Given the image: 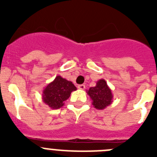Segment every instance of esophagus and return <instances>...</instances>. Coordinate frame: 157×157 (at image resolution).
Listing matches in <instances>:
<instances>
[{"label": "esophagus", "mask_w": 157, "mask_h": 157, "mask_svg": "<svg viewBox=\"0 0 157 157\" xmlns=\"http://www.w3.org/2000/svg\"><path fill=\"white\" fill-rule=\"evenodd\" d=\"M77 87H78V89H80V90H85V89H86V86H85V85H79Z\"/></svg>", "instance_id": "obj_1"}]
</instances>
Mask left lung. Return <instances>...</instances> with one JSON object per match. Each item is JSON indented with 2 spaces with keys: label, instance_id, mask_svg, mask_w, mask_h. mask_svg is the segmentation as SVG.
Instances as JSON below:
<instances>
[{
  "label": "left lung",
  "instance_id": "left-lung-1",
  "mask_svg": "<svg viewBox=\"0 0 157 157\" xmlns=\"http://www.w3.org/2000/svg\"><path fill=\"white\" fill-rule=\"evenodd\" d=\"M86 92L92 100V105L96 109H105L112 103L113 95L112 90L107 86L104 79L98 80L96 86L94 87H90Z\"/></svg>",
  "mask_w": 157,
  "mask_h": 157
}]
</instances>
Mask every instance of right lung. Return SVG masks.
Returning <instances> with one entry per match:
<instances>
[{
  "label": "right lung",
  "mask_w": 157,
  "mask_h": 157,
  "mask_svg": "<svg viewBox=\"0 0 157 157\" xmlns=\"http://www.w3.org/2000/svg\"><path fill=\"white\" fill-rule=\"evenodd\" d=\"M76 90L73 83L61 76H57L52 82L45 86L42 91V100L51 109H59L64 105V102Z\"/></svg>",
  "instance_id": "right-lung-1"
}]
</instances>
